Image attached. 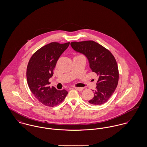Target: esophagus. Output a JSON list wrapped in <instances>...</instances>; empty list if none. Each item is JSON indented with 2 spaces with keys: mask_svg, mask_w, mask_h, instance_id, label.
<instances>
[{
  "mask_svg": "<svg viewBox=\"0 0 147 147\" xmlns=\"http://www.w3.org/2000/svg\"><path fill=\"white\" fill-rule=\"evenodd\" d=\"M74 88L79 91H82L83 90V88H82V87H74Z\"/></svg>",
  "mask_w": 147,
  "mask_h": 147,
  "instance_id": "34e87169",
  "label": "esophagus"
}]
</instances>
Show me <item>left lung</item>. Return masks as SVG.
Listing matches in <instances>:
<instances>
[{
    "instance_id": "8db88e82",
    "label": "left lung",
    "mask_w": 147,
    "mask_h": 147,
    "mask_svg": "<svg viewBox=\"0 0 147 147\" xmlns=\"http://www.w3.org/2000/svg\"><path fill=\"white\" fill-rule=\"evenodd\" d=\"M77 53L87 57L90 68L98 76L93 98L88 102L101 105L109 100L116 90L119 81V70L113 55L107 49L93 41L71 42Z\"/></svg>"
}]
</instances>
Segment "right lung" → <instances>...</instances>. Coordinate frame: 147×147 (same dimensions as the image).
Listing matches in <instances>:
<instances>
[{"label":"right lung","instance_id":"obj_1","mask_svg":"<svg viewBox=\"0 0 147 147\" xmlns=\"http://www.w3.org/2000/svg\"><path fill=\"white\" fill-rule=\"evenodd\" d=\"M69 44L50 43L35 52L28 62L26 75L29 88L34 97L47 106L59 105L68 94L65 90L50 87L49 79L53 76L57 61Z\"/></svg>","mask_w":147,"mask_h":147}]
</instances>
